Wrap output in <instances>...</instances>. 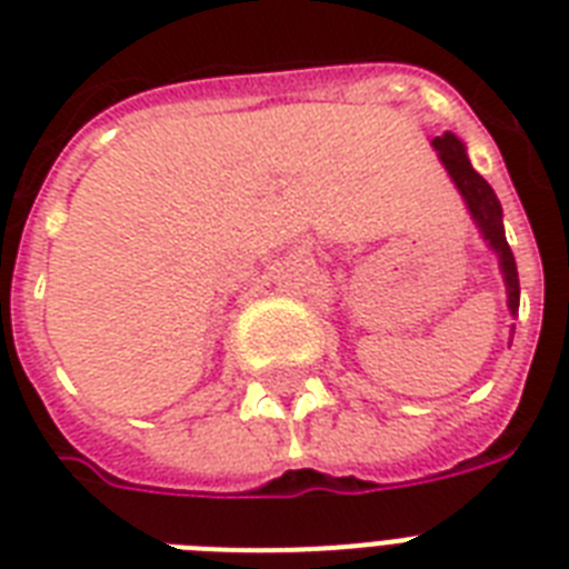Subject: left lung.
Returning a JSON list of instances; mask_svg holds the SVG:
<instances>
[{
    "label": "left lung",
    "mask_w": 569,
    "mask_h": 569,
    "mask_svg": "<svg viewBox=\"0 0 569 569\" xmlns=\"http://www.w3.org/2000/svg\"><path fill=\"white\" fill-rule=\"evenodd\" d=\"M433 150L440 153V162L446 164L451 182L458 186L460 197L467 200V209L472 214V221H476L478 232L496 250L499 268H502L505 277V292H508V310H511V316H517V310H520V277H517V262H513V253L508 248V239H505L502 203H499V197L490 189V182L472 168L467 147H463V141L458 136L446 132V136L433 138Z\"/></svg>",
    "instance_id": "1"
}]
</instances>
